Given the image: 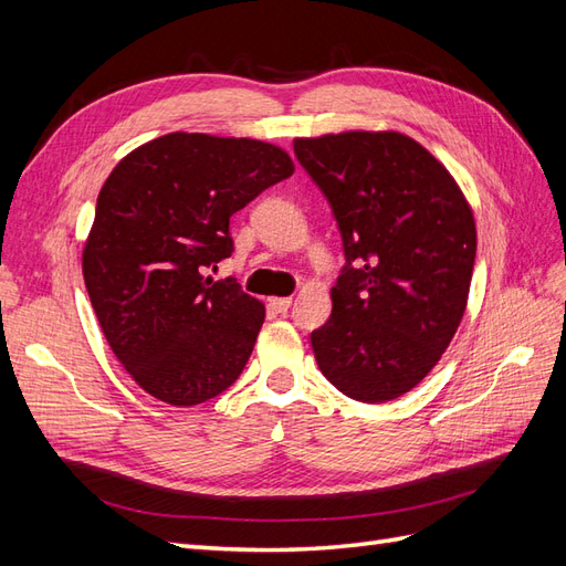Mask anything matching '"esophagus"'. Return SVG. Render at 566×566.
<instances>
[{"mask_svg":"<svg viewBox=\"0 0 566 566\" xmlns=\"http://www.w3.org/2000/svg\"><path fill=\"white\" fill-rule=\"evenodd\" d=\"M269 306L279 314H285L290 306H293V297H269Z\"/></svg>","mask_w":566,"mask_h":566,"instance_id":"1","label":"esophagus"}]
</instances>
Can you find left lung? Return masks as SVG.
<instances>
[{"label":"left lung","mask_w":566,"mask_h":566,"mask_svg":"<svg viewBox=\"0 0 566 566\" xmlns=\"http://www.w3.org/2000/svg\"><path fill=\"white\" fill-rule=\"evenodd\" d=\"M345 245L333 314L312 333L342 394L382 403L413 389L465 314L476 252L470 202L430 150L401 132L295 139Z\"/></svg>","instance_id":"left-lung-1"}]
</instances>
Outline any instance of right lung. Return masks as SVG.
<instances>
[{
  "mask_svg": "<svg viewBox=\"0 0 566 566\" xmlns=\"http://www.w3.org/2000/svg\"><path fill=\"white\" fill-rule=\"evenodd\" d=\"M293 172L273 144L172 132L101 186L84 285L117 361L150 397L196 406L243 373L264 304L202 271L231 256L229 219Z\"/></svg>",
  "mask_w": 566,
  "mask_h": 566,
  "instance_id": "obj_1",
  "label": "right lung"
}]
</instances>
